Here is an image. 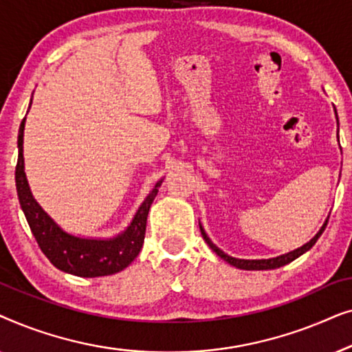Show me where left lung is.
I'll list each match as a JSON object with an SVG mask.
<instances>
[{
  "label": "left lung",
  "mask_w": 352,
  "mask_h": 352,
  "mask_svg": "<svg viewBox=\"0 0 352 352\" xmlns=\"http://www.w3.org/2000/svg\"><path fill=\"white\" fill-rule=\"evenodd\" d=\"M336 120H338V117H336ZM327 223H329V221H327ZM327 223L322 226V229L316 234V237L311 239V242H307L306 245H302L301 248L293 250V252H290V253L282 254V256H277V258H271V259H237V258L229 256V254H226L224 252H221V250L216 247L213 242H211V240L208 239V235L205 234V230H204V228H201V226H200V230H201V235H204L205 242L208 243V247L213 250V252L218 254L219 258H223L224 261H228L229 264H232V266L239 267V269H247V271H264V269H276V267L285 266V264L292 263L293 259H296L298 256H301L302 253L307 252V250L312 248V245L317 242V239H319L320 235H322V232H324V230H325Z\"/></svg>",
  "instance_id": "obj_1"
}]
</instances>
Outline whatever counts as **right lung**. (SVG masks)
I'll list each match as a JSON object with an SVG mask.
<instances>
[{
    "mask_svg": "<svg viewBox=\"0 0 352 352\" xmlns=\"http://www.w3.org/2000/svg\"><path fill=\"white\" fill-rule=\"evenodd\" d=\"M23 128H25V118L22 120L19 128L16 187L22 211L38 247L57 269L78 277H100L123 271L141 252L146 237L148 210L162 181L157 182L144 204L139 206L133 223L118 237L109 240L74 237L64 232L33 199L23 171Z\"/></svg>",
    "mask_w": 352,
    "mask_h": 352,
    "instance_id": "add662e5",
    "label": "right lung"
}]
</instances>
